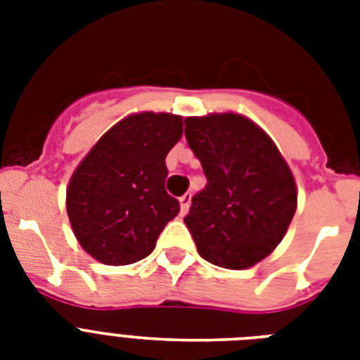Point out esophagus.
<instances>
[{"instance_id": "1", "label": "esophagus", "mask_w": 360, "mask_h": 360, "mask_svg": "<svg viewBox=\"0 0 360 360\" xmlns=\"http://www.w3.org/2000/svg\"><path fill=\"white\" fill-rule=\"evenodd\" d=\"M191 200L192 196L186 192V194H183V196L179 198V203H181V213H186L188 211V207H191Z\"/></svg>"}]
</instances>
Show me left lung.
Masks as SVG:
<instances>
[{"label":"left lung","instance_id":"obj_1","mask_svg":"<svg viewBox=\"0 0 360 360\" xmlns=\"http://www.w3.org/2000/svg\"><path fill=\"white\" fill-rule=\"evenodd\" d=\"M185 136L207 177L185 217L200 256L226 269L256 265L278 246L295 214L290 166L245 115L186 117Z\"/></svg>","mask_w":360,"mask_h":360}]
</instances>
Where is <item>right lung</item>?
I'll use <instances>...</instances> for the list:
<instances>
[{"mask_svg":"<svg viewBox=\"0 0 360 360\" xmlns=\"http://www.w3.org/2000/svg\"><path fill=\"white\" fill-rule=\"evenodd\" d=\"M183 117L132 114L114 124L78 164L67 188V214L82 248L104 265L149 256L179 202L164 188L166 155Z\"/></svg>","mask_w":360,"mask_h":360,"instance_id":"obj_1","label":"right lung"}]
</instances>
